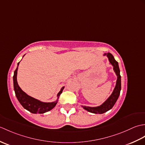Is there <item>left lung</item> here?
Listing matches in <instances>:
<instances>
[{"instance_id":"8db88e82","label":"left lung","mask_w":145,"mask_h":145,"mask_svg":"<svg viewBox=\"0 0 145 145\" xmlns=\"http://www.w3.org/2000/svg\"><path fill=\"white\" fill-rule=\"evenodd\" d=\"M104 55H106L107 57L108 58L110 63L113 65L114 72H115L117 76V80L115 87L114 88L112 95H111L108 97V98L103 104H101L100 106L96 107L82 106V107L84 108L85 110H87L90 113H93L95 114H102L106 112L107 111L110 110V109H112L113 106H114V105L115 104L116 101L118 100L120 93V90H121V76H120V71L119 69L118 63L115 60V58H114L112 54H111L110 53L105 54Z\"/></svg>"}]
</instances>
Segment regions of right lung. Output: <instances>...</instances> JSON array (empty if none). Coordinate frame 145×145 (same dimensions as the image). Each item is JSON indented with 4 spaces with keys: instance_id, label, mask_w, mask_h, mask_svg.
<instances>
[{
    "instance_id": "1",
    "label": "right lung",
    "mask_w": 145,
    "mask_h": 145,
    "mask_svg": "<svg viewBox=\"0 0 145 145\" xmlns=\"http://www.w3.org/2000/svg\"><path fill=\"white\" fill-rule=\"evenodd\" d=\"M18 62L17 64V67L16 70L14 71V74L13 76V81H14V88L15 91V95L17 100L19 101L20 103L22 105L24 108L27 110L29 111L30 112L32 113H44L48 112V111L53 109L56 105L58 101V99L59 98L60 94L62 93V91L64 88V87L61 88L60 91L58 92L57 94V100L53 102H42L39 100H37L35 98L25 93L22 89L20 88L18 85L17 80V70L18 67L19 65Z\"/></svg>"
}]
</instances>
